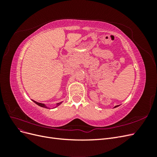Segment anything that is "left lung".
Listing matches in <instances>:
<instances>
[{
	"instance_id": "1",
	"label": "left lung",
	"mask_w": 157,
	"mask_h": 157,
	"mask_svg": "<svg viewBox=\"0 0 157 157\" xmlns=\"http://www.w3.org/2000/svg\"><path fill=\"white\" fill-rule=\"evenodd\" d=\"M118 107V105H116L115 107H114V108H115V107Z\"/></svg>"
}]
</instances>
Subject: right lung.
I'll use <instances>...</instances> for the list:
<instances>
[{"instance_id": "1", "label": "right lung", "mask_w": 157, "mask_h": 157, "mask_svg": "<svg viewBox=\"0 0 157 157\" xmlns=\"http://www.w3.org/2000/svg\"><path fill=\"white\" fill-rule=\"evenodd\" d=\"M33 102H35L36 104H37L38 105H39L40 107H44V108H47V109H48V108H50V107H47L45 104H44V103H39V102H36V101H34V100H33ZM63 101H61V102H59V103H56V107H54V108H56V107H57L58 106H59L60 104H61V103H62Z\"/></svg>"}]
</instances>
